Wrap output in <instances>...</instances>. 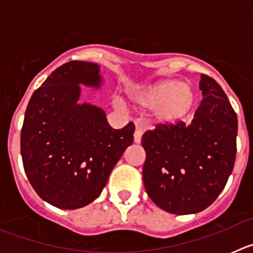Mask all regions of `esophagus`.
I'll return each mask as SVG.
<instances>
[{"label": "esophagus", "mask_w": 253, "mask_h": 253, "mask_svg": "<svg viewBox=\"0 0 253 253\" xmlns=\"http://www.w3.org/2000/svg\"><path fill=\"white\" fill-rule=\"evenodd\" d=\"M140 142H142V128H140V126H137V129L134 131V143L139 144Z\"/></svg>", "instance_id": "esophagus-1"}]
</instances>
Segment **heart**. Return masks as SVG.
I'll list each match as a JSON object with an SVG mask.
<instances>
[{
    "instance_id": "1",
    "label": "heart",
    "mask_w": 253,
    "mask_h": 253,
    "mask_svg": "<svg viewBox=\"0 0 253 253\" xmlns=\"http://www.w3.org/2000/svg\"><path fill=\"white\" fill-rule=\"evenodd\" d=\"M128 99L134 107L148 110V119L156 126L177 125L191 115L196 105V92L187 82L165 78L146 86L133 87Z\"/></svg>"
}]
</instances>
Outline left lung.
<instances>
[{
  "label": "left lung",
  "mask_w": 253,
  "mask_h": 253,
  "mask_svg": "<svg viewBox=\"0 0 253 253\" xmlns=\"http://www.w3.org/2000/svg\"><path fill=\"white\" fill-rule=\"evenodd\" d=\"M203 101L191 124L146 131L143 182L152 202L177 215L196 214L214 203L236 160L238 122L223 88L202 75Z\"/></svg>",
  "instance_id": "obj_1"
}]
</instances>
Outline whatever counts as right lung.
<instances>
[{"label": "right lung", "instance_id": "add662e5", "mask_svg": "<svg viewBox=\"0 0 253 253\" xmlns=\"http://www.w3.org/2000/svg\"><path fill=\"white\" fill-rule=\"evenodd\" d=\"M100 66L72 60L33 93L21 129L25 173L38 195L59 209H78L99 198L134 124L113 129L101 107L80 102L81 87L100 90Z\"/></svg>", "mask_w": 253, "mask_h": 253}]
</instances>
